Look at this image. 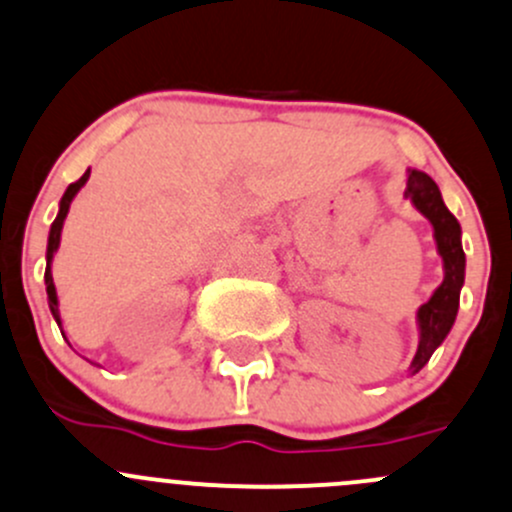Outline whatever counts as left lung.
Returning a JSON list of instances; mask_svg holds the SVG:
<instances>
[{"instance_id": "obj_1", "label": "left lung", "mask_w": 512, "mask_h": 512, "mask_svg": "<svg viewBox=\"0 0 512 512\" xmlns=\"http://www.w3.org/2000/svg\"><path fill=\"white\" fill-rule=\"evenodd\" d=\"M405 196L432 223L434 242H437L441 267H444V282L434 289L429 301H424L417 309L419 346L410 363V373L414 375L429 363L432 353L444 343L451 326H454L456 314H459V294L466 277V255L464 247H461L459 220L444 206L441 191L434 184L432 176H427L419 169L407 171Z\"/></svg>"}]
</instances>
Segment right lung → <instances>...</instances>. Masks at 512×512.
Instances as JSON below:
<instances>
[{"mask_svg":"<svg viewBox=\"0 0 512 512\" xmlns=\"http://www.w3.org/2000/svg\"><path fill=\"white\" fill-rule=\"evenodd\" d=\"M90 179V169L85 171L83 176H80L75 184H71L66 188V193H63L61 203H58V215L56 220L51 223V233H48V245H46V274H43V282H46V294H48V309H51L53 319H56V324L61 326V311H58V294H56V284H53V274H51V262H53V255L58 252V245H61V230H63V220H66L68 215V208H71L73 198L78 196V191L88 184Z\"/></svg>","mask_w":512,"mask_h":512,"instance_id":"1","label":"right lung"}]
</instances>
